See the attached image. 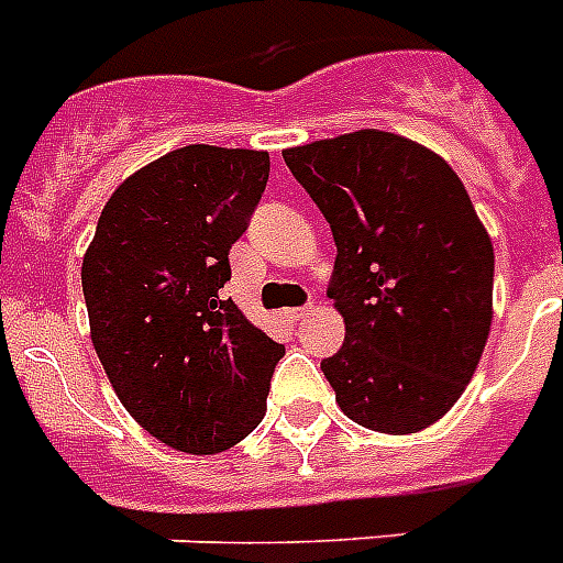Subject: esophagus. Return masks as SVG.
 <instances>
[{"label": "esophagus", "instance_id": "obj_1", "mask_svg": "<svg viewBox=\"0 0 563 563\" xmlns=\"http://www.w3.org/2000/svg\"><path fill=\"white\" fill-rule=\"evenodd\" d=\"M310 310H313V308H310V305H308V308H290V310H285V317L290 319V322H299V319L308 317Z\"/></svg>", "mask_w": 563, "mask_h": 563}]
</instances>
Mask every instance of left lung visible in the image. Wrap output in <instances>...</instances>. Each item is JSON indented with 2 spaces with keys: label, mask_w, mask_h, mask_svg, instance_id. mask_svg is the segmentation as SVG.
I'll return each mask as SVG.
<instances>
[{
  "label": "left lung",
  "mask_w": 563,
  "mask_h": 563,
  "mask_svg": "<svg viewBox=\"0 0 563 563\" xmlns=\"http://www.w3.org/2000/svg\"><path fill=\"white\" fill-rule=\"evenodd\" d=\"M282 156L334 232L328 296L345 343L322 372L336 407L375 433L435 424L474 377L494 317V246L462 179L386 130Z\"/></svg>",
  "instance_id": "obj_1"
}]
</instances>
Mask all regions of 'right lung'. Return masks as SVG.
I'll return each mask as SVG.
<instances>
[{
    "mask_svg": "<svg viewBox=\"0 0 563 563\" xmlns=\"http://www.w3.org/2000/svg\"><path fill=\"white\" fill-rule=\"evenodd\" d=\"M267 177V151L177 147L112 191L84 253L103 372L130 416L174 451H229L267 412L285 349L220 296Z\"/></svg>",
    "mask_w": 563,
    "mask_h": 563,
    "instance_id": "add662e5",
    "label": "right lung"
}]
</instances>
